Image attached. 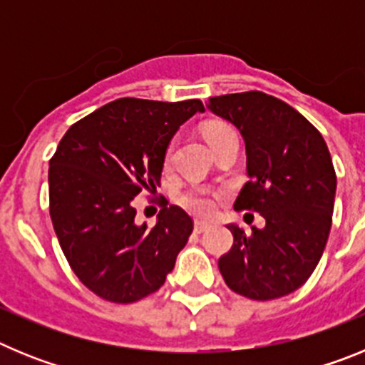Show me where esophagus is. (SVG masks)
<instances>
[{
  "mask_svg": "<svg viewBox=\"0 0 365 365\" xmlns=\"http://www.w3.org/2000/svg\"><path fill=\"white\" fill-rule=\"evenodd\" d=\"M208 227H210V225H208L206 221H195V225H193V228H195V232H197V234L205 232Z\"/></svg>",
  "mask_w": 365,
  "mask_h": 365,
  "instance_id": "esophagus-1",
  "label": "esophagus"
}]
</instances>
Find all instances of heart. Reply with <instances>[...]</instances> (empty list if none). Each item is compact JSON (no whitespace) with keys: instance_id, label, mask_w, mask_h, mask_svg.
<instances>
[{"instance_id":"b5f03b06","label":"heart","mask_w":365,"mask_h":365,"mask_svg":"<svg viewBox=\"0 0 365 365\" xmlns=\"http://www.w3.org/2000/svg\"><path fill=\"white\" fill-rule=\"evenodd\" d=\"M232 128L227 124H222V122H210V124L205 125V137L208 140V144L214 143L215 138H219L221 135L230 133ZM172 157V144L168 146L166 150V163ZM180 202L188 208L190 212L193 214H210L212 208H214V199L205 192V190H188L186 193L180 195Z\"/></svg>"}]
</instances>
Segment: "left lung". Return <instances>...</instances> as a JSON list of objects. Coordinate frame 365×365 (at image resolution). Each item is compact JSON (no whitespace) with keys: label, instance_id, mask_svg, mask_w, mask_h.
Here are the masks:
<instances>
[{"label":"left lung","instance_id":"1","mask_svg":"<svg viewBox=\"0 0 365 365\" xmlns=\"http://www.w3.org/2000/svg\"><path fill=\"white\" fill-rule=\"evenodd\" d=\"M206 108L232 122L247 148L250 179L234 208L265 217L248 234L228 225L225 283L257 302L291 294L314 272L331 232L336 173L327 144L302 113L261 91L212 96Z\"/></svg>","mask_w":365,"mask_h":365}]
</instances>
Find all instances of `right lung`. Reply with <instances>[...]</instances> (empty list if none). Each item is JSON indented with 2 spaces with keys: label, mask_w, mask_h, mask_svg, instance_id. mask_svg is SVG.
I'll return each instance as SVG.
<instances>
[{
  "label": "right lung",
  "mask_w": 365,
  "mask_h": 365,
  "mask_svg": "<svg viewBox=\"0 0 365 365\" xmlns=\"http://www.w3.org/2000/svg\"><path fill=\"white\" fill-rule=\"evenodd\" d=\"M201 100L118 98L63 135L49 163V212L80 282L113 303L159 291L193 221L163 199L155 227L135 222V197L159 186L166 148Z\"/></svg>",
  "instance_id": "right-lung-1"
}]
</instances>
